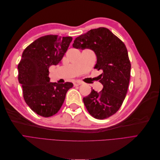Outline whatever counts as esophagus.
<instances>
[{"mask_svg": "<svg viewBox=\"0 0 160 160\" xmlns=\"http://www.w3.org/2000/svg\"><path fill=\"white\" fill-rule=\"evenodd\" d=\"M82 83H82V82L80 81H75L73 82L74 86H79V85H81Z\"/></svg>", "mask_w": 160, "mask_h": 160, "instance_id": "34e87169", "label": "esophagus"}]
</instances>
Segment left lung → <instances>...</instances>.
Here are the masks:
<instances>
[{
  "label": "left lung",
  "instance_id": "8db88e82",
  "mask_svg": "<svg viewBox=\"0 0 160 160\" xmlns=\"http://www.w3.org/2000/svg\"><path fill=\"white\" fill-rule=\"evenodd\" d=\"M72 47L93 51L97 57L95 68L103 71L99 76L103 89L100 92L91 89V93L83 98L87 109L96 119L110 117L119 110L128 92L131 63L126 47L104 27L91 29L77 37Z\"/></svg>",
  "mask_w": 160,
  "mask_h": 160
}]
</instances>
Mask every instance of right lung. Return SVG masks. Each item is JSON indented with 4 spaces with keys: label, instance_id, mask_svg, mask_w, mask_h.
Segmentation results:
<instances>
[{
    "label": "right lung",
    "instance_id": "add662e5",
    "mask_svg": "<svg viewBox=\"0 0 160 160\" xmlns=\"http://www.w3.org/2000/svg\"><path fill=\"white\" fill-rule=\"evenodd\" d=\"M71 37L46 35L37 38L24 50L18 65V82L23 98L34 112L48 118L56 114L63 103L70 82H50L49 68L57 65L72 41Z\"/></svg>",
    "mask_w": 160,
    "mask_h": 160
}]
</instances>
